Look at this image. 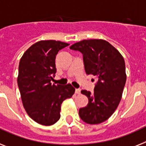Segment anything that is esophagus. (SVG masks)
I'll use <instances>...</instances> for the list:
<instances>
[{
    "instance_id": "obj_1",
    "label": "esophagus",
    "mask_w": 146,
    "mask_h": 146,
    "mask_svg": "<svg viewBox=\"0 0 146 146\" xmlns=\"http://www.w3.org/2000/svg\"><path fill=\"white\" fill-rule=\"evenodd\" d=\"M75 93L76 94H80V89H76Z\"/></svg>"
}]
</instances>
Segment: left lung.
<instances>
[{
	"instance_id": "1",
	"label": "left lung",
	"mask_w": 146,
	"mask_h": 146,
	"mask_svg": "<svg viewBox=\"0 0 146 146\" xmlns=\"http://www.w3.org/2000/svg\"><path fill=\"white\" fill-rule=\"evenodd\" d=\"M70 49L82 53L86 73L98 78L93 93L81 91L87 96L89 103L79 110L80 119L90 125L104 122L115 112L121 101L126 82L123 56L103 39H84L72 44Z\"/></svg>"
}]
</instances>
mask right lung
<instances>
[{
    "label": "right lung",
    "mask_w": 146,
    "mask_h": 146,
    "mask_svg": "<svg viewBox=\"0 0 146 146\" xmlns=\"http://www.w3.org/2000/svg\"><path fill=\"white\" fill-rule=\"evenodd\" d=\"M68 43L42 40L31 45L21 56L19 66L18 86L23 106L28 115L37 123L49 126L60 118L62 102L74 93L71 85H55V59L58 51Z\"/></svg>",
    "instance_id": "add662e5"
}]
</instances>
